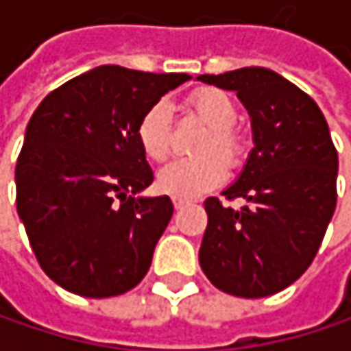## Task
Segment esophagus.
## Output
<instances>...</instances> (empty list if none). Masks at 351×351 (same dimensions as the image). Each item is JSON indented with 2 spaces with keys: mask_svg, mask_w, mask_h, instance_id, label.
Returning <instances> with one entry per match:
<instances>
[{
  "mask_svg": "<svg viewBox=\"0 0 351 351\" xmlns=\"http://www.w3.org/2000/svg\"><path fill=\"white\" fill-rule=\"evenodd\" d=\"M189 203V199H180V197H173V205H175V209H182L184 205Z\"/></svg>",
  "mask_w": 351,
  "mask_h": 351,
  "instance_id": "34e87169",
  "label": "esophagus"
}]
</instances>
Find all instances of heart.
I'll return each mask as SVG.
<instances>
[{
    "instance_id": "1",
    "label": "heart",
    "mask_w": 351,
    "mask_h": 351,
    "mask_svg": "<svg viewBox=\"0 0 351 351\" xmlns=\"http://www.w3.org/2000/svg\"><path fill=\"white\" fill-rule=\"evenodd\" d=\"M189 106L203 121L211 125L201 144V150L217 148L221 154L203 152L191 158H176L158 171V189L180 199L199 197L219 186L228 178V165L223 158L234 165L240 160L244 150L242 138L232 128L238 121V107L228 93L219 89H201L191 95ZM136 138L142 152L150 160H165L169 156L173 140L169 101L160 99L142 113L136 125Z\"/></svg>"
}]
</instances>
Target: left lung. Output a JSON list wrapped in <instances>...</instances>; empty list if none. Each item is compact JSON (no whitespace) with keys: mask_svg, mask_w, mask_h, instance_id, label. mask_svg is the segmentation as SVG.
Here are the masks:
<instances>
[{"mask_svg":"<svg viewBox=\"0 0 351 351\" xmlns=\"http://www.w3.org/2000/svg\"><path fill=\"white\" fill-rule=\"evenodd\" d=\"M197 81L234 91L252 123L254 148L221 195L242 197L238 211L205 201L199 250L205 276L219 291L262 299L293 285L313 262L337 201V152L317 104L264 66Z\"/></svg>","mask_w":351,"mask_h":351,"instance_id":"1","label":"left lung"}]
</instances>
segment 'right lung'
<instances>
[{"label":"right lung","mask_w":351,"mask_h":351,"mask_svg":"<svg viewBox=\"0 0 351 351\" xmlns=\"http://www.w3.org/2000/svg\"><path fill=\"white\" fill-rule=\"evenodd\" d=\"M189 79L104 64L36 107L16 165V203L42 270L64 291L117 297L146 276L173 201L142 195L154 175L136 125Z\"/></svg>","instance_id":"1"}]
</instances>
